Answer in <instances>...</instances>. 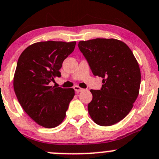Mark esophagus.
<instances>
[{
    "label": "esophagus",
    "mask_w": 159,
    "mask_h": 159,
    "mask_svg": "<svg viewBox=\"0 0 159 159\" xmlns=\"http://www.w3.org/2000/svg\"><path fill=\"white\" fill-rule=\"evenodd\" d=\"M74 89H75V92H76V93H79V92H81V91H82L83 90H84V89H82V88H80V87H78V86H75Z\"/></svg>",
    "instance_id": "obj_1"
}]
</instances>
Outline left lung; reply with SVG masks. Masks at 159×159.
<instances>
[{"instance_id":"1","label":"left lung","mask_w":159,"mask_h":159,"mask_svg":"<svg viewBox=\"0 0 159 159\" xmlns=\"http://www.w3.org/2000/svg\"><path fill=\"white\" fill-rule=\"evenodd\" d=\"M93 75L103 78L101 90H91L88 113L97 124H116L126 116L139 91L141 73L133 52L115 39H94L78 43Z\"/></svg>"}]
</instances>
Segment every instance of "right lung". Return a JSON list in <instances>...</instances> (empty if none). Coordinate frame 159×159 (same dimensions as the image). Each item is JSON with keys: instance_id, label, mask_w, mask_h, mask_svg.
I'll return each instance as SVG.
<instances>
[{"instance_id": "1", "label": "right lung", "mask_w": 159, "mask_h": 159, "mask_svg": "<svg viewBox=\"0 0 159 159\" xmlns=\"http://www.w3.org/2000/svg\"><path fill=\"white\" fill-rule=\"evenodd\" d=\"M76 42H39L21 53L13 78L18 101L28 116L40 126H58L75 96L73 88H55L49 83L61 77L62 62L74 51Z\"/></svg>"}]
</instances>
